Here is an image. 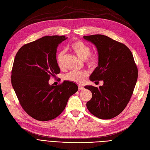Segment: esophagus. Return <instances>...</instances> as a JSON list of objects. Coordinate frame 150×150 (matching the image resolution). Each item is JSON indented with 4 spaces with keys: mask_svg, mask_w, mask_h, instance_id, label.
Instances as JSON below:
<instances>
[{
    "mask_svg": "<svg viewBox=\"0 0 150 150\" xmlns=\"http://www.w3.org/2000/svg\"><path fill=\"white\" fill-rule=\"evenodd\" d=\"M78 89H79V91H80V90H83V89H84V87H83V86L79 85V86H78Z\"/></svg>",
    "mask_w": 150,
    "mask_h": 150,
    "instance_id": "1",
    "label": "esophagus"
}]
</instances>
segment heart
I'll use <instances>...</instances> for the list:
<instances>
[{"label":"heart","mask_w":150,"mask_h":150,"mask_svg":"<svg viewBox=\"0 0 150 150\" xmlns=\"http://www.w3.org/2000/svg\"><path fill=\"white\" fill-rule=\"evenodd\" d=\"M71 48L77 55L82 59L85 60L86 64L91 69L96 68L99 63L98 54L91 52V47L81 40H75L71 45ZM64 56V51H61L57 57V63L59 67L63 66V58ZM88 76V73L85 71H71L64 76V79L71 82L81 83L84 79Z\"/></svg>","instance_id":"1"}]
</instances>
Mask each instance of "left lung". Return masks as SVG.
I'll return each instance as SVG.
<instances>
[{"mask_svg": "<svg viewBox=\"0 0 150 150\" xmlns=\"http://www.w3.org/2000/svg\"><path fill=\"white\" fill-rule=\"evenodd\" d=\"M83 38L93 43L98 51V66L90 76V80L104 81L99 88L85 86L93 94L86 106L98 118H113L125 110L137 83L138 71L133 54L126 45L106 35Z\"/></svg>", "mask_w": 150, "mask_h": 150, "instance_id": "1", "label": "left lung"}]
</instances>
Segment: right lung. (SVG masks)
I'll use <instances>...</instances> for the list:
<instances>
[{"label": "right lung", "instance_id": "obj_1", "mask_svg": "<svg viewBox=\"0 0 150 150\" xmlns=\"http://www.w3.org/2000/svg\"><path fill=\"white\" fill-rule=\"evenodd\" d=\"M66 39L65 35H47L25 44L13 61L12 87L23 110L38 121L56 118L78 90V86L70 81L57 86L49 84V79L60 72L57 47Z\"/></svg>", "mask_w": 150, "mask_h": 150}]
</instances>
